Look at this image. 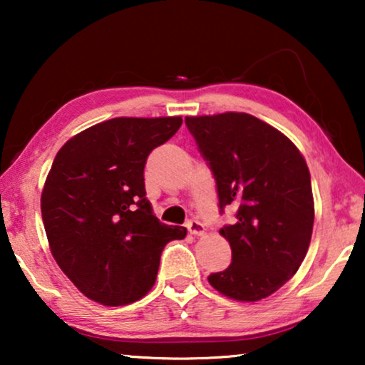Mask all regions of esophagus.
Here are the masks:
<instances>
[{
  "label": "esophagus",
  "instance_id": "esophagus-1",
  "mask_svg": "<svg viewBox=\"0 0 365 365\" xmlns=\"http://www.w3.org/2000/svg\"><path fill=\"white\" fill-rule=\"evenodd\" d=\"M186 227H187L189 232L194 234V236H201V234L204 232V224L196 221V219H191V221H187Z\"/></svg>",
  "mask_w": 365,
  "mask_h": 365
}]
</instances>
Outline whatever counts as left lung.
<instances>
[{
  "mask_svg": "<svg viewBox=\"0 0 365 365\" xmlns=\"http://www.w3.org/2000/svg\"><path fill=\"white\" fill-rule=\"evenodd\" d=\"M184 121L216 179L221 212L237 209L236 222L219 231L232 261L207 281L236 301H261L297 272L307 254L314 199L306 159L291 139L251 114Z\"/></svg>",
  "mask_w": 365,
  "mask_h": 365,
  "instance_id": "obj_1",
  "label": "left lung"
}]
</instances>
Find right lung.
<instances>
[{"instance_id": "1", "label": "right lung", "mask_w": 365, "mask_h": 365, "mask_svg": "<svg viewBox=\"0 0 365 365\" xmlns=\"http://www.w3.org/2000/svg\"><path fill=\"white\" fill-rule=\"evenodd\" d=\"M174 118H114L59 149L44 182L41 216L53 257L84 296L124 306L156 281L164 246L186 237L153 214L144 187L149 153L181 128Z\"/></svg>"}]
</instances>
